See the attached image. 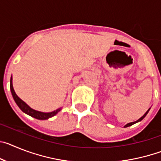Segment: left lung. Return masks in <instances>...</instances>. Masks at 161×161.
I'll use <instances>...</instances> for the list:
<instances>
[{"label": "left lung", "instance_id": "1", "mask_svg": "<svg viewBox=\"0 0 161 161\" xmlns=\"http://www.w3.org/2000/svg\"><path fill=\"white\" fill-rule=\"evenodd\" d=\"M149 109H148V110H147V111L146 112V113H145L144 114H143V116H142V117L140 118V119H138V120H137V121H136V122H133V123H127V124H126V125H125V126H124V127H127V126H131V125L135 124V123H138V122H140V121H141V120H143V119H144V118H145V116H146V115L147 114V113H148Z\"/></svg>", "mask_w": 161, "mask_h": 161}]
</instances>
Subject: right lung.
<instances>
[{"mask_svg":"<svg viewBox=\"0 0 161 161\" xmlns=\"http://www.w3.org/2000/svg\"><path fill=\"white\" fill-rule=\"evenodd\" d=\"M12 76H11V79H10V90H11V93L13 95V97H14V101L16 102V104L18 106V107L20 109H22V111L24 113H25L26 114L30 115L31 117L35 118V119H39V120H45V119H48L50 118L53 117L55 116L56 114L58 113L59 111L61 110V108H59L57 109L56 110H54L52 112H50V113H43V112H40V111H37V110H35V109H33L32 108L28 106L27 104L24 102L23 101L19 98L18 97V95L16 94V93L14 92V87H13V82H12Z\"/></svg>","mask_w":161,"mask_h":161,"instance_id":"obj_1","label":"right lung"}]
</instances>
